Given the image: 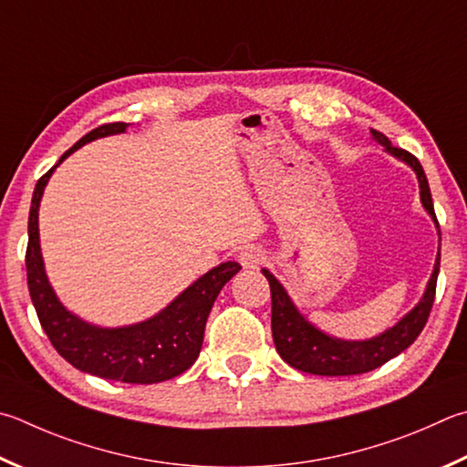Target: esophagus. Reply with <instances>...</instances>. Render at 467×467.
<instances>
[{
	"label": "esophagus",
	"instance_id": "1",
	"mask_svg": "<svg viewBox=\"0 0 467 467\" xmlns=\"http://www.w3.org/2000/svg\"><path fill=\"white\" fill-rule=\"evenodd\" d=\"M263 251L259 247H244L239 253V263L244 269H257L263 263Z\"/></svg>",
	"mask_w": 467,
	"mask_h": 467
}]
</instances>
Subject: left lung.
I'll list each match as a JSON object with an SVG mask.
<instances>
[{"label":"left lung","mask_w":467,"mask_h":467,"mask_svg":"<svg viewBox=\"0 0 467 467\" xmlns=\"http://www.w3.org/2000/svg\"><path fill=\"white\" fill-rule=\"evenodd\" d=\"M371 137L386 149V152H389V155L396 159H400L402 163L409 165L412 171L417 173L420 188V204L439 228L427 175L422 171L419 159L410 155L409 150L392 147V142L388 140V137H384V134L374 129H371ZM437 233L439 251L433 274H431L422 298L419 300L417 306H414L409 315H404L398 320L394 327H389L378 337L366 338V341H347V338L330 337L317 325H312V322L296 308V304L292 302L290 296H287L285 287L277 282L275 275L271 274V271L263 269V275L267 277L271 287V333H274V343L279 358H282L287 366L306 371V374L355 376L366 374V371L384 366L386 361L396 358V355H400L404 349H409V347L417 341L420 330L425 328L431 308H433L435 302V287L441 263V231Z\"/></svg>","instance_id":"1"}]
</instances>
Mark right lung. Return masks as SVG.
<instances>
[{
    "label": "right lung",
    "mask_w": 467,
    "mask_h": 467,
    "mask_svg": "<svg viewBox=\"0 0 467 467\" xmlns=\"http://www.w3.org/2000/svg\"><path fill=\"white\" fill-rule=\"evenodd\" d=\"M126 129L129 124L114 122L88 132L58 159L50 171L40 177L34 188L28 216L26 275L40 325L63 359L79 371L104 379L126 381V384H157L183 374L198 359L210 310L224 284L239 274V263L226 261L212 267L155 317L112 328L91 325L63 306L48 282L40 253L38 208L50 175L79 147L96 139L122 134Z\"/></svg>",
    "instance_id": "1"
}]
</instances>
